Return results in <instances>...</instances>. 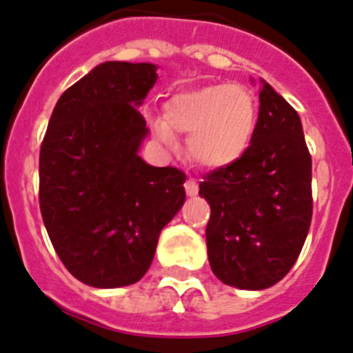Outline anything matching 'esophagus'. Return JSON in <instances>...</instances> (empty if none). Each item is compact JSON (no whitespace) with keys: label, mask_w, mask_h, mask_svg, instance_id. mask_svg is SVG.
<instances>
[{"label":"esophagus","mask_w":353,"mask_h":353,"mask_svg":"<svg viewBox=\"0 0 353 353\" xmlns=\"http://www.w3.org/2000/svg\"><path fill=\"white\" fill-rule=\"evenodd\" d=\"M198 190H199L198 183L194 182L192 179L187 180V182H185V192H187V196H196V194H198Z\"/></svg>","instance_id":"1"}]
</instances>
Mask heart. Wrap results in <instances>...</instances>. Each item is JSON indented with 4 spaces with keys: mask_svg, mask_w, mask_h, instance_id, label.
Masks as SVG:
<instances>
[{
    "mask_svg": "<svg viewBox=\"0 0 353 353\" xmlns=\"http://www.w3.org/2000/svg\"><path fill=\"white\" fill-rule=\"evenodd\" d=\"M257 125L254 94L241 83H210L174 94L164 105V119L152 121L163 147H176V134H190L189 154L208 170L236 163L250 147Z\"/></svg>",
    "mask_w": 353,
    "mask_h": 353,
    "instance_id": "1",
    "label": "heart"
}]
</instances>
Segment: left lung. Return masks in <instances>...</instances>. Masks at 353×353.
Returning a JSON list of instances; mask_svg holds the SVG:
<instances>
[{"label": "left lung", "mask_w": 353, "mask_h": 353, "mask_svg": "<svg viewBox=\"0 0 353 353\" xmlns=\"http://www.w3.org/2000/svg\"><path fill=\"white\" fill-rule=\"evenodd\" d=\"M254 83V79H252ZM250 147L199 185L212 208L208 261L225 285L263 290L296 263L312 222V157L296 110L270 83L259 87Z\"/></svg>", "instance_id": "obj_1"}]
</instances>
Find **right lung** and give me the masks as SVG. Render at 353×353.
<instances>
[{
    "label": "right lung",
    "mask_w": 353,
    "mask_h": 353,
    "mask_svg": "<svg viewBox=\"0 0 353 353\" xmlns=\"http://www.w3.org/2000/svg\"><path fill=\"white\" fill-rule=\"evenodd\" d=\"M152 63L106 61L66 89L40 150V210L77 280L117 289L143 278L164 225L185 203V174L140 157V106L157 82Z\"/></svg>",
    "instance_id": "obj_1"
}]
</instances>
